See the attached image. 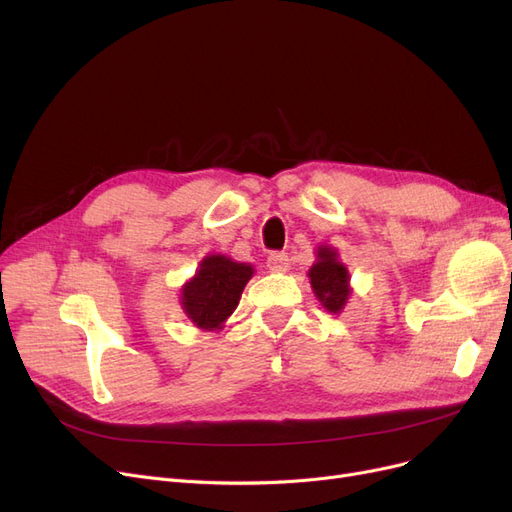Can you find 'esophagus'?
<instances>
[{"instance_id": "obj_1", "label": "esophagus", "mask_w": 512, "mask_h": 512, "mask_svg": "<svg viewBox=\"0 0 512 512\" xmlns=\"http://www.w3.org/2000/svg\"><path fill=\"white\" fill-rule=\"evenodd\" d=\"M268 270L270 272H286L288 270V255L286 253H272L268 257Z\"/></svg>"}]
</instances>
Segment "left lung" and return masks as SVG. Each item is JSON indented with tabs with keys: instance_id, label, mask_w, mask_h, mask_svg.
I'll return each instance as SVG.
<instances>
[{
	"instance_id": "obj_1",
	"label": "left lung",
	"mask_w": 512,
	"mask_h": 512,
	"mask_svg": "<svg viewBox=\"0 0 512 512\" xmlns=\"http://www.w3.org/2000/svg\"><path fill=\"white\" fill-rule=\"evenodd\" d=\"M307 276L311 288H314V295L326 307V311H330V314H341V309L351 295V288L349 272L339 261V253L322 244V247H318V259L309 268Z\"/></svg>"
}]
</instances>
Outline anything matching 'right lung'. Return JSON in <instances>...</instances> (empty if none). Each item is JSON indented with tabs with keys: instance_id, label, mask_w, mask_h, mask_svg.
I'll return each instance as SVG.
<instances>
[{
	"instance_id": "right-lung-1",
	"label": "right lung",
	"mask_w": 512,
	"mask_h": 512,
	"mask_svg": "<svg viewBox=\"0 0 512 512\" xmlns=\"http://www.w3.org/2000/svg\"><path fill=\"white\" fill-rule=\"evenodd\" d=\"M253 272L249 263L232 261L226 255H207L194 278L182 286L186 316L203 330L221 328L232 316Z\"/></svg>"
}]
</instances>
